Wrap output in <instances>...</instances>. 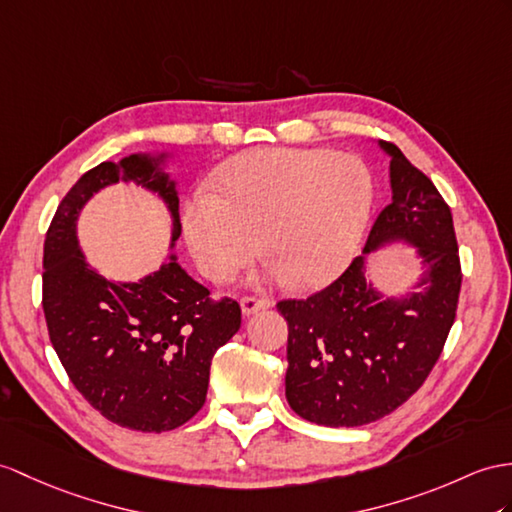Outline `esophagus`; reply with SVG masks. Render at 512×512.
I'll return each instance as SVG.
<instances>
[{"label":"esophagus","instance_id":"esophagus-1","mask_svg":"<svg viewBox=\"0 0 512 512\" xmlns=\"http://www.w3.org/2000/svg\"><path fill=\"white\" fill-rule=\"evenodd\" d=\"M271 306V299H267V297H256V295H247V297H243L241 299V310H243V315H254V313H258V310H263V308H269Z\"/></svg>","mask_w":512,"mask_h":512}]
</instances>
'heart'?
I'll list each match as a JSON object with an SVG mask.
<instances>
[{"label":"heart","mask_w":512,"mask_h":512,"mask_svg":"<svg viewBox=\"0 0 512 512\" xmlns=\"http://www.w3.org/2000/svg\"><path fill=\"white\" fill-rule=\"evenodd\" d=\"M213 191L195 193L182 215L199 271L228 282L263 245L273 278L304 289L328 284L350 265L376 195L360 158L297 147L230 158L217 169Z\"/></svg>","instance_id":"obj_1"}]
</instances>
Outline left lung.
I'll list each match as a JSON object with an SVG mask.
<instances>
[{"mask_svg": "<svg viewBox=\"0 0 512 512\" xmlns=\"http://www.w3.org/2000/svg\"><path fill=\"white\" fill-rule=\"evenodd\" d=\"M382 147L391 154L393 199L373 221L363 252L389 241L415 245L426 267L421 291L382 299L358 256L326 289L278 302L289 323L286 400L299 417L328 428L365 426L413 397L456 319L463 271L450 206L400 147Z\"/></svg>", "mask_w": 512, "mask_h": 512, "instance_id": "8db88e82", "label": "left lung"}]
</instances>
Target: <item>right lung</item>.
Here are the masks:
<instances>
[{
	"instance_id": "1",
	"label": "right lung",
	"mask_w": 512,
	"mask_h": 512,
	"mask_svg": "<svg viewBox=\"0 0 512 512\" xmlns=\"http://www.w3.org/2000/svg\"><path fill=\"white\" fill-rule=\"evenodd\" d=\"M134 180L165 199L180 236L178 195L147 156L102 162L62 197L43 247V313L49 341L82 397L108 421L139 432L180 428L206 402L210 360L241 328V306L213 299L176 256L134 284L93 271L78 247L76 219L108 184Z\"/></svg>"
}]
</instances>
